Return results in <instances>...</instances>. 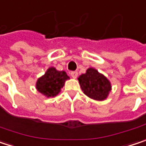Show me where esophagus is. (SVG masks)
<instances>
[{"label": "esophagus", "mask_w": 146, "mask_h": 146, "mask_svg": "<svg viewBox=\"0 0 146 146\" xmlns=\"http://www.w3.org/2000/svg\"><path fill=\"white\" fill-rule=\"evenodd\" d=\"M70 76H71L72 78L76 79L77 77V76H78V72L77 71H71L70 72Z\"/></svg>", "instance_id": "esophagus-1"}]
</instances>
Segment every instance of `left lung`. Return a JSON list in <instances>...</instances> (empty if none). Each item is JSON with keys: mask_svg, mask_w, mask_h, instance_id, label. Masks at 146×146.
<instances>
[{"mask_svg": "<svg viewBox=\"0 0 146 146\" xmlns=\"http://www.w3.org/2000/svg\"><path fill=\"white\" fill-rule=\"evenodd\" d=\"M78 80L84 94L96 100L106 99L111 90L109 80L94 68L87 69L85 74L79 76Z\"/></svg>", "mask_w": 146, "mask_h": 146, "instance_id": "obj_1", "label": "left lung"}]
</instances>
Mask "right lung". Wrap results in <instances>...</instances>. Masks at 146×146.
Here are the masks:
<instances>
[{
    "label": "right lung",
    "instance_id": "obj_1",
    "mask_svg": "<svg viewBox=\"0 0 146 146\" xmlns=\"http://www.w3.org/2000/svg\"><path fill=\"white\" fill-rule=\"evenodd\" d=\"M70 79L65 71H59L55 67H50L44 76L37 80V90L46 97L57 96L65 85L66 80Z\"/></svg>",
    "mask_w": 146,
    "mask_h": 146
}]
</instances>
